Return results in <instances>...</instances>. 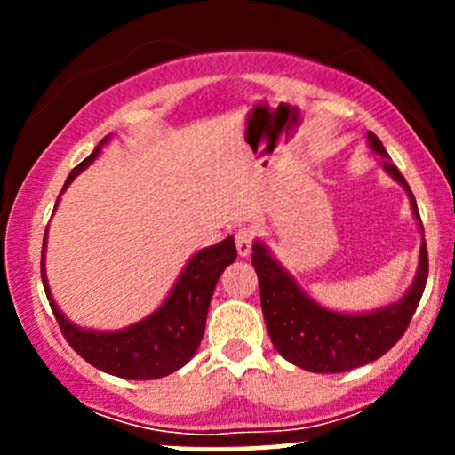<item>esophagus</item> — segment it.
<instances>
[{"instance_id":"obj_1","label":"esophagus","mask_w":455,"mask_h":455,"mask_svg":"<svg viewBox=\"0 0 455 455\" xmlns=\"http://www.w3.org/2000/svg\"><path fill=\"white\" fill-rule=\"evenodd\" d=\"M252 242H254V231L252 228H239L235 235V243H237L239 257H248L252 252Z\"/></svg>"}]
</instances>
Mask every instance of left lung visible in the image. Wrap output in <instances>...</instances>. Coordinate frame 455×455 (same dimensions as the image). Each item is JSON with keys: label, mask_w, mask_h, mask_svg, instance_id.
<instances>
[{"label": "left lung", "mask_w": 455, "mask_h": 455, "mask_svg": "<svg viewBox=\"0 0 455 455\" xmlns=\"http://www.w3.org/2000/svg\"><path fill=\"white\" fill-rule=\"evenodd\" d=\"M372 151L383 156V169L404 186L411 198L412 213L421 227L419 210L409 184L389 162V154L374 132H368ZM424 233V227H421ZM252 265L259 275L260 307L269 338L286 362L299 365L307 372L336 374L359 368L383 357L395 342L404 336L427 280V248L421 242L419 267L409 293L387 307L368 315H340L318 306L310 299L295 280L275 263L269 250L257 242L252 245Z\"/></svg>", "instance_id": "1"}]
</instances>
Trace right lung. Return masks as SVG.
<instances>
[{
	"instance_id": "obj_1",
	"label": "right lung",
	"mask_w": 455,
	"mask_h": 455,
	"mask_svg": "<svg viewBox=\"0 0 455 455\" xmlns=\"http://www.w3.org/2000/svg\"><path fill=\"white\" fill-rule=\"evenodd\" d=\"M107 140L108 137L102 139V143L81 164L72 169L64 190L83 169H87L98 158ZM44 248L46 235L43 243V263H40L43 284L66 342L93 368L130 380L162 379L166 374H173L175 370H180L195 357L203 333H205L207 310H210L213 289H216L222 271L237 259L233 237L210 245L188 260L173 291L154 315L139 321L137 325L119 329V331H92V329H81L68 321L55 306L44 274Z\"/></svg>"
}]
</instances>
